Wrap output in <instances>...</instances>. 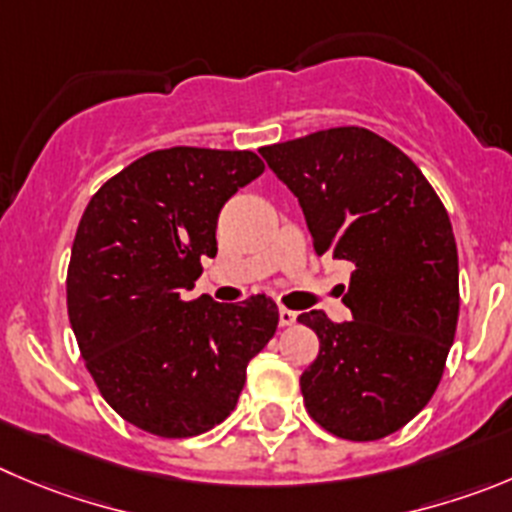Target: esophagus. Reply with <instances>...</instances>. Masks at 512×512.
I'll return each mask as SVG.
<instances>
[{
    "instance_id": "esophagus-1",
    "label": "esophagus",
    "mask_w": 512,
    "mask_h": 512,
    "mask_svg": "<svg viewBox=\"0 0 512 512\" xmlns=\"http://www.w3.org/2000/svg\"><path fill=\"white\" fill-rule=\"evenodd\" d=\"M278 315H280V326H293V323L298 321V313H295V310L280 308Z\"/></svg>"
}]
</instances>
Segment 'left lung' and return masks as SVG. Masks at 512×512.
Segmentation results:
<instances>
[{"mask_svg": "<svg viewBox=\"0 0 512 512\" xmlns=\"http://www.w3.org/2000/svg\"><path fill=\"white\" fill-rule=\"evenodd\" d=\"M298 197L318 255L353 265L343 305L298 315L321 351L300 376L305 409L326 432L371 442L412 422L444 374L460 315L450 214L404 151L341 126L260 148Z\"/></svg>", "mask_w": 512, "mask_h": 512, "instance_id": "8db88e82", "label": "left lung"}]
</instances>
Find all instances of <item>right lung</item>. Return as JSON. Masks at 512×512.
<instances>
[{
    "mask_svg": "<svg viewBox=\"0 0 512 512\" xmlns=\"http://www.w3.org/2000/svg\"><path fill=\"white\" fill-rule=\"evenodd\" d=\"M265 171L252 151L174 146L141 156L85 207L68 265V315L85 369L133 427L184 439L237 407L278 305L184 300L217 255V219Z\"/></svg>",
    "mask_w": 512,
    "mask_h": 512,
    "instance_id": "obj_1",
    "label": "right lung"
}]
</instances>
